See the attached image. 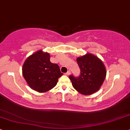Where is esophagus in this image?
Wrapping results in <instances>:
<instances>
[{"label": "esophagus", "instance_id": "obj_1", "mask_svg": "<svg viewBox=\"0 0 130 130\" xmlns=\"http://www.w3.org/2000/svg\"><path fill=\"white\" fill-rule=\"evenodd\" d=\"M70 70H68V71L65 73V75H68H68H70Z\"/></svg>", "mask_w": 130, "mask_h": 130}]
</instances>
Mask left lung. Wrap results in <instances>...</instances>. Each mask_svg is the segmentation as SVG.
<instances>
[{
	"label": "left lung",
	"mask_w": 130,
	"mask_h": 130,
	"mask_svg": "<svg viewBox=\"0 0 130 130\" xmlns=\"http://www.w3.org/2000/svg\"><path fill=\"white\" fill-rule=\"evenodd\" d=\"M81 73L78 77L72 75L69 78L74 89L84 95H90L99 90L106 76V69L98 57L88 54L77 58Z\"/></svg>",
	"instance_id": "1"
}]
</instances>
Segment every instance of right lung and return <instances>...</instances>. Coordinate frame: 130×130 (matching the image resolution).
<instances>
[{"instance_id": "1", "label": "right lung", "mask_w": 130, "mask_h": 130, "mask_svg": "<svg viewBox=\"0 0 130 130\" xmlns=\"http://www.w3.org/2000/svg\"><path fill=\"white\" fill-rule=\"evenodd\" d=\"M23 76L32 89L46 92L57 85L63 73L57 64L50 61V55L40 50L27 58L22 68Z\"/></svg>"}]
</instances>
